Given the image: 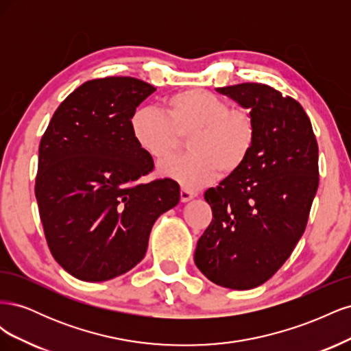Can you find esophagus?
<instances>
[{
    "instance_id": "1",
    "label": "esophagus",
    "mask_w": 351,
    "mask_h": 351,
    "mask_svg": "<svg viewBox=\"0 0 351 351\" xmlns=\"http://www.w3.org/2000/svg\"><path fill=\"white\" fill-rule=\"evenodd\" d=\"M180 197H182V202H189V200H192L193 197H196V193L193 192V190L182 187V190H180Z\"/></svg>"
}]
</instances>
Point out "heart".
<instances>
[{
    "label": "heart",
    "mask_w": 351,
    "mask_h": 351,
    "mask_svg": "<svg viewBox=\"0 0 351 351\" xmlns=\"http://www.w3.org/2000/svg\"><path fill=\"white\" fill-rule=\"evenodd\" d=\"M132 133L142 149L155 161H165L189 137L190 154L161 167V174L186 189L204 187L219 173L232 174L247 161L256 121L250 110L230 107L218 95L204 89H186L169 95L162 111L154 107L136 110Z\"/></svg>",
    "instance_id": "obj_1"
}]
</instances>
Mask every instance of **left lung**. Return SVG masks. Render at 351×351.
I'll use <instances>...</instances> for the list:
<instances>
[{"label": "left lung", "mask_w": 351, "mask_h": 351, "mask_svg": "<svg viewBox=\"0 0 351 351\" xmlns=\"http://www.w3.org/2000/svg\"><path fill=\"white\" fill-rule=\"evenodd\" d=\"M217 92L252 111L256 141L239 171L205 192L214 218L195 263L217 285L250 290L282 267L303 236L319 184L317 142L302 105L268 84Z\"/></svg>", "instance_id": "8db88e82"}]
</instances>
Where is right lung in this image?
Returning <instances> with one entry per match:
<instances>
[{
    "instance_id": "1",
    "label": "right lung",
    "mask_w": 351,
    "mask_h": 351,
    "mask_svg": "<svg viewBox=\"0 0 351 351\" xmlns=\"http://www.w3.org/2000/svg\"><path fill=\"white\" fill-rule=\"evenodd\" d=\"M155 90L134 77L89 80L61 102L40 139L35 195L48 247L82 281L134 268L155 221L180 200L171 178L137 183L154 159L134 141L132 117Z\"/></svg>"
}]
</instances>
